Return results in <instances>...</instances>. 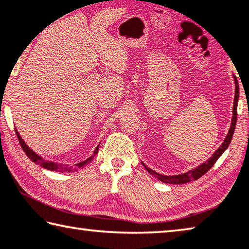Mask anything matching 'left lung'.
<instances>
[{"instance_id": "left-lung-1", "label": "left lung", "mask_w": 249, "mask_h": 249, "mask_svg": "<svg viewBox=\"0 0 249 249\" xmlns=\"http://www.w3.org/2000/svg\"><path fill=\"white\" fill-rule=\"evenodd\" d=\"M234 80H235V97H234V106H232V118H231V128H230V132H228L226 139L224 140L223 144L219 146L218 149H216V152L213 154V156L211 157L210 160L205 161V163L200 164L199 166H197L196 168H193L192 171H188L186 173H184V174H179V175H161L159 174V173L154 172L153 169H151L147 166H145L144 163L143 166L145 167L146 171H147L149 174L154 175L155 177H157V179H160V181H163V183H167V184H185V183H188V181H192V180H196L198 179L199 177H202L204 174H206V173L210 171V169L214 166V164L216 163V160L219 159L220 155L226 151L228 145L231 144V139H232V135H234V131H235V126H236V122H237V103H238V98H239V85H238V81H237V77L234 76Z\"/></svg>"}]
</instances>
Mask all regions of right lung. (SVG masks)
<instances>
[{
    "label": "right lung",
    "mask_w": 249,
    "mask_h": 249,
    "mask_svg": "<svg viewBox=\"0 0 249 249\" xmlns=\"http://www.w3.org/2000/svg\"><path fill=\"white\" fill-rule=\"evenodd\" d=\"M15 133H17V136L18 139V142H19V145H21V147L23 148V151H24V153L27 155V157L29 159L34 161V163H36L37 165H39V166L44 167L46 169H50V171H55V172H76L78 168H81L83 166H85V165L89 164L90 161L93 160L94 156L96 155V154L98 153V146L95 148V151H94L93 155L89 156L88 160H83L81 161V163H77L75 165H72V166H69V165H64V164H61V163H54V161H51V160H46L44 159H42L41 156L38 155V154H36L35 152H33L32 149H31L29 146H27L25 144V142L23 141V139L21 137V135H19V133L15 129Z\"/></svg>",
    "instance_id": "1"
}]
</instances>
